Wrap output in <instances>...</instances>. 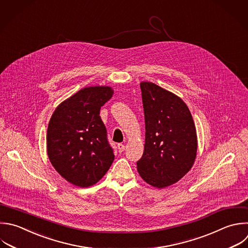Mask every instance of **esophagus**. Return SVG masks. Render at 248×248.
Returning <instances> with one entry per match:
<instances>
[{
  "label": "esophagus",
  "mask_w": 248,
  "mask_h": 248,
  "mask_svg": "<svg viewBox=\"0 0 248 248\" xmlns=\"http://www.w3.org/2000/svg\"><path fill=\"white\" fill-rule=\"evenodd\" d=\"M117 149H118V151L121 153V152H123V151L125 150V145H124V144H122V143H118V145H117Z\"/></svg>",
  "instance_id": "obj_1"
}]
</instances>
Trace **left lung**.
<instances>
[{"label":"left lung","mask_w":248,"mask_h":248,"mask_svg":"<svg viewBox=\"0 0 248 248\" xmlns=\"http://www.w3.org/2000/svg\"><path fill=\"white\" fill-rule=\"evenodd\" d=\"M145 143L137 169L148 184L164 188L177 182L192 168L197 155V133L186 104L152 83H140Z\"/></svg>","instance_id":"obj_1"}]
</instances>
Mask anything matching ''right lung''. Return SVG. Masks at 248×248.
Returning <instances> with one entry per match:
<instances>
[{
    "label": "right lung",
    "mask_w": 248,
    "mask_h": 248,
    "mask_svg": "<svg viewBox=\"0 0 248 248\" xmlns=\"http://www.w3.org/2000/svg\"><path fill=\"white\" fill-rule=\"evenodd\" d=\"M113 95L108 86L85 87L62 102L53 112L46 136L48 158L70 183L89 187L108 170L113 149L100 109Z\"/></svg>",
    "instance_id": "obj_1"
}]
</instances>
